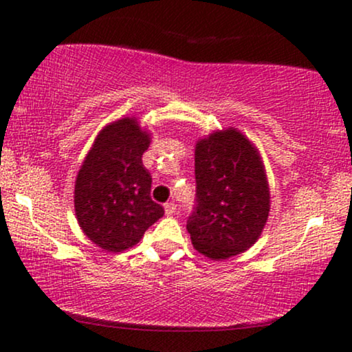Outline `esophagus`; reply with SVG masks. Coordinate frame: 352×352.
Segmentation results:
<instances>
[{"instance_id": "obj_1", "label": "esophagus", "mask_w": 352, "mask_h": 352, "mask_svg": "<svg viewBox=\"0 0 352 352\" xmlns=\"http://www.w3.org/2000/svg\"><path fill=\"white\" fill-rule=\"evenodd\" d=\"M164 208H165V213H167V215H173L177 210V205L173 204V201H167V204L164 205Z\"/></svg>"}]
</instances>
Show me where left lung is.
Returning <instances> with one entry per match:
<instances>
[{
	"label": "left lung",
	"mask_w": 352,
	"mask_h": 352,
	"mask_svg": "<svg viewBox=\"0 0 352 352\" xmlns=\"http://www.w3.org/2000/svg\"><path fill=\"white\" fill-rule=\"evenodd\" d=\"M195 207L187 230L212 260L245 252L261 235L270 190L258 151L235 129L201 139L195 148Z\"/></svg>",
	"instance_id": "obj_1"
}]
</instances>
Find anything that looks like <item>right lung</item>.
Instances as JSON below:
<instances>
[{
	"mask_svg": "<svg viewBox=\"0 0 352 352\" xmlns=\"http://www.w3.org/2000/svg\"><path fill=\"white\" fill-rule=\"evenodd\" d=\"M151 139L135 119L107 125L96 139L76 179L74 208L89 240L122 252L164 215L151 199L152 177L142 164Z\"/></svg>",
	"mask_w": 352,
	"mask_h": 352,
	"instance_id": "1",
	"label": "right lung"
}]
</instances>
